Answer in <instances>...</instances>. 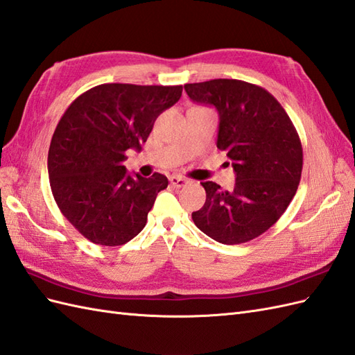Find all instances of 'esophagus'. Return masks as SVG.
Masks as SVG:
<instances>
[{
    "mask_svg": "<svg viewBox=\"0 0 355 355\" xmlns=\"http://www.w3.org/2000/svg\"><path fill=\"white\" fill-rule=\"evenodd\" d=\"M169 181H171V184L174 186V187H184V186H187V183L189 181L186 180V178H183V177H180V175H172L171 178H169Z\"/></svg>",
    "mask_w": 355,
    "mask_h": 355,
    "instance_id": "34e87169",
    "label": "esophagus"
}]
</instances>
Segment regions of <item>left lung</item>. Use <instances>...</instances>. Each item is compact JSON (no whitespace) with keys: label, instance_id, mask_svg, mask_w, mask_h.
<instances>
[{"label":"left lung","instance_id":"8db88e82","mask_svg":"<svg viewBox=\"0 0 355 355\" xmlns=\"http://www.w3.org/2000/svg\"><path fill=\"white\" fill-rule=\"evenodd\" d=\"M196 103L219 114L217 148L235 171L234 190L204 181L207 199L192 213L195 225L222 244L259 237L285 213L297 192L303 148L285 109L267 89L239 79L186 84Z\"/></svg>","mask_w":355,"mask_h":355}]
</instances>
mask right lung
<instances>
[{
	"label": "right lung",
	"mask_w": 355,
	"mask_h": 355,
	"mask_svg": "<svg viewBox=\"0 0 355 355\" xmlns=\"http://www.w3.org/2000/svg\"><path fill=\"white\" fill-rule=\"evenodd\" d=\"M183 87L102 84L75 98L53 132L48 174L62 216L100 246H121L147 223L165 175L127 174V150H141L156 118Z\"/></svg>",
	"instance_id": "1"
}]
</instances>
